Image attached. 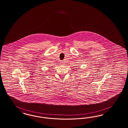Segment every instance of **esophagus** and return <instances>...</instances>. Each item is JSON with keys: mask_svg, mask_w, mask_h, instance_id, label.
I'll list each match as a JSON object with an SVG mask.
<instances>
[{"mask_svg": "<svg viewBox=\"0 0 128 128\" xmlns=\"http://www.w3.org/2000/svg\"><path fill=\"white\" fill-rule=\"evenodd\" d=\"M60 64H61V65H62V66H64V61H62L61 62V63H60Z\"/></svg>", "mask_w": 128, "mask_h": 128, "instance_id": "34e87169", "label": "esophagus"}]
</instances>
